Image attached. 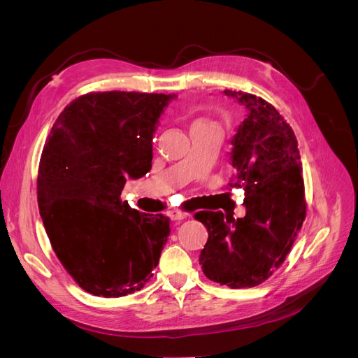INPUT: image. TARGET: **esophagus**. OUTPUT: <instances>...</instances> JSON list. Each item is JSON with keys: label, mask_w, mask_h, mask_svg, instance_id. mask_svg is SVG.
Masks as SVG:
<instances>
[{"label": "esophagus", "mask_w": 358, "mask_h": 358, "mask_svg": "<svg viewBox=\"0 0 358 358\" xmlns=\"http://www.w3.org/2000/svg\"><path fill=\"white\" fill-rule=\"evenodd\" d=\"M187 216H188V213L182 212V210H171L170 212V218L173 221H183V220H187Z\"/></svg>", "instance_id": "1"}]
</instances>
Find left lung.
Wrapping results in <instances>:
<instances>
[{
  "label": "left lung",
  "mask_w": 358,
  "mask_h": 358,
  "mask_svg": "<svg viewBox=\"0 0 358 358\" xmlns=\"http://www.w3.org/2000/svg\"><path fill=\"white\" fill-rule=\"evenodd\" d=\"M246 109L231 138L230 161L245 189L243 218L203 210L208 229L200 254L203 273L231 288H251L272 276L291 251L306 216L297 138L275 107L257 95L225 90Z\"/></svg>",
  "instance_id": "obj_1"
}]
</instances>
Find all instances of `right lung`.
Wrapping results in <instances>:
<instances>
[{"label": "right lung", "instance_id": "obj_1", "mask_svg": "<svg viewBox=\"0 0 358 358\" xmlns=\"http://www.w3.org/2000/svg\"><path fill=\"white\" fill-rule=\"evenodd\" d=\"M175 94L91 92L71 101L43 148L37 200L53 251L86 292L121 297L152 278L167 216L121 200L152 167V137Z\"/></svg>", "mask_w": 358, "mask_h": 358}]
</instances>
